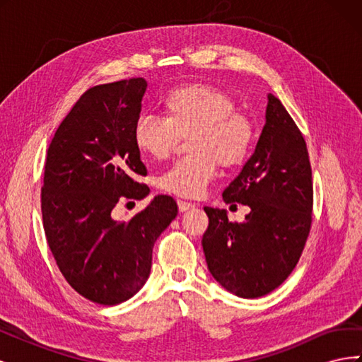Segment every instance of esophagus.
<instances>
[{
	"label": "esophagus",
	"mask_w": 362,
	"mask_h": 362,
	"mask_svg": "<svg viewBox=\"0 0 362 362\" xmlns=\"http://www.w3.org/2000/svg\"><path fill=\"white\" fill-rule=\"evenodd\" d=\"M194 206V204H192V202H187V201H178V208H180V211H187V210H190V208H193Z\"/></svg>",
	"instance_id": "esophagus-1"
}]
</instances>
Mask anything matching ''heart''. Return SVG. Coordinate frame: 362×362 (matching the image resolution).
<instances>
[{
	"instance_id": "obj_1",
	"label": "heart",
	"mask_w": 362,
	"mask_h": 362,
	"mask_svg": "<svg viewBox=\"0 0 362 362\" xmlns=\"http://www.w3.org/2000/svg\"><path fill=\"white\" fill-rule=\"evenodd\" d=\"M163 119L141 116L133 129L134 146L152 160L170 156L180 137L189 156L175 161L158 178V187L181 198H198L214 178L217 163L235 169L247 160L255 131L235 110L234 98L204 83L178 86L161 98Z\"/></svg>"
}]
</instances>
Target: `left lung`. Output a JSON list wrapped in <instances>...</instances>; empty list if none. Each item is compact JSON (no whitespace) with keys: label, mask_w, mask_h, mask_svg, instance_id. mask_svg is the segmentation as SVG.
Listing matches in <instances>:
<instances>
[{"label":"left lung","mask_w":362,"mask_h":362,"mask_svg":"<svg viewBox=\"0 0 362 362\" xmlns=\"http://www.w3.org/2000/svg\"><path fill=\"white\" fill-rule=\"evenodd\" d=\"M266 125L254 156L223 192L226 204L250 208L245 222L204 206L202 247L214 279L240 298L269 294L286 281L303 252L313 223V172L298 125L269 93Z\"/></svg>","instance_id":"8db88e82"}]
</instances>
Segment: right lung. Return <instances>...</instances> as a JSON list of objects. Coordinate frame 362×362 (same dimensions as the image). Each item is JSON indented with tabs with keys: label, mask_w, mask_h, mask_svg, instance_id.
<instances>
[{
	"label": "right lung",
	"mask_w": 362,
	"mask_h": 362,
	"mask_svg": "<svg viewBox=\"0 0 362 362\" xmlns=\"http://www.w3.org/2000/svg\"><path fill=\"white\" fill-rule=\"evenodd\" d=\"M144 78L90 87L54 134L45 160L40 208L47 242L69 286L100 305L128 300L144 287L156 240L178 214L172 196L158 194L129 222H117V202L140 201L146 168L134 146Z\"/></svg>",
	"instance_id": "add662e5"
}]
</instances>
